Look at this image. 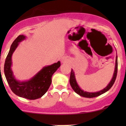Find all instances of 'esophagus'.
Here are the masks:
<instances>
[{
    "mask_svg": "<svg viewBox=\"0 0 126 126\" xmlns=\"http://www.w3.org/2000/svg\"><path fill=\"white\" fill-rule=\"evenodd\" d=\"M61 62H62V63H66V62H67V60H66V58H64V57H63V58L61 59Z\"/></svg>",
    "mask_w": 126,
    "mask_h": 126,
    "instance_id": "34e87169",
    "label": "esophagus"
}]
</instances>
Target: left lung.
<instances>
[{
  "label": "left lung",
  "mask_w": 126,
  "mask_h": 126,
  "mask_svg": "<svg viewBox=\"0 0 126 126\" xmlns=\"http://www.w3.org/2000/svg\"><path fill=\"white\" fill-rule=\"evenodd\" d=\"M117 68H118V62H117V56H116V59H115V70H114V75L112 76V79L109 83L107 87H105L104 89H103L102 90H101L98 92H88L84 91L83 90H82L80 89V87L79 86V85H78L77 82L76 80V78H75V73L73 71V69L71 70V73H70V84L71 85L72 89H73V91L76 92V94H78V95H79L80 96H83V97L85 98H94L96 97V96H99V95H102V94L105 93L107 91L109 90L110 88L112 87V85L115 82V79L117 77Z\"/></svg>",
  "instance_id": "obj_1"
}]
</instances>
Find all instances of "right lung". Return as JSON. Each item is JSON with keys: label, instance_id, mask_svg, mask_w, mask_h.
Segmentation results:
<instances>
[{"label": "right lung", "instance_id": "obj_1", "mask_svg": "<svg viewBox=\"0 0 126 126\" xmlns=\"http://www.w3.org/2000/svg\"><path fill=\"white\" fill-rule=\"evenodd\" d=\"M25 38V35H20L12 43L5 60L4 72L9 87L15 94L28 99H36L41 98L48 91L51 83L52 76L60 66V62L44 67L30 80L24 82L17 80L11 69L12 56L19 43Z\"/></svg>", "mask_w": 126, "mask_h": 126}]
</instances>
